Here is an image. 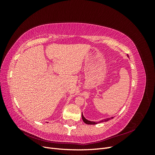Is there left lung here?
<instances>
[{
    "mask_svg": "<svg viewBox=\"0 0 155 155\" xmlns=\"http://www.w3.org/2000/svg\"><path fill=\"white\" fill-rule=\"evenodd\" d=\"M128 57V55H127ZM113 118V117H111V118H106V119H104V120H102L100 121H97V122H96V121H89L88 120H87L85 117L83 116V113H82V119H83V121L85 122L86 124H88V125H95V124H100V123H101V122H104V121H109L111 119Z\"/></svg>",
    "mask_w": 155,
    "mask_h": 155,
    "instance_id": "obj_1",
    "label": "left lung"
}]
</instances>
